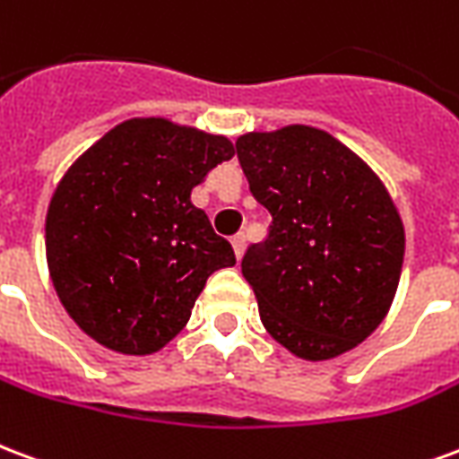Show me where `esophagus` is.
<instances>
[{
  "label": "esophagus",
  "instance_id": "esophagus-1",
  "mask_svg": "<svg viewBox=\"0 0 459 459\" xmlns=\"http://www.w3.org/2000/svg\"><path fill=\"white\" fill-rule=\"evenodd\" d=\"M232 247H234V254H237V259H242L244 249H247V237H244L242 232L234 234V237H232Z\"/></svg>",
  "mask_w": 459,
  "mask_h": 459
}]
</instances>
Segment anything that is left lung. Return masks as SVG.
I'll return each instance as SVG.
<instances>
[{
  "instance_id": "1",
  "label": "left lung",
  "mask_w": 459,
  "mask_h": 459,
  "mask_svg": "<svg viewBox=\"0 0 459 459\" xmlns=\"http://www.w3.org/2000/svg\"><path fill=\"white\" fill-rule=\"evenodd\" d=\"M237 156L273 217L242 259L266 333L307 362L350 352L399 289L406 232L389 190L350 146L306 124L242 134Z\"/></svg>"
}]
</instances>
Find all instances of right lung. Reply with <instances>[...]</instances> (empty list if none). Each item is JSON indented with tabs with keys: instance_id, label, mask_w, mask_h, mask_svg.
Returning a JSON list of instances; mask_svg holds the SVG:
<instances>
[{
	"instance_id": "add662e5",
	"label": "right lung",
	"mask_w": 459,
	"mask_h": 459,
	"mask_svg": "<svg viewBox=\"0 0 459 459\" xmlns=\"http://www.w3.org/2000/svg\"><path fill=\"white\" fill-rule=\"evenodd\" d=\"M232 156L222 134L134 117L73 160L46 212V262L85 335L119 354H153L186 327L207 276L237 262L190 203Z\"/></svg>"
}]
</instances>
